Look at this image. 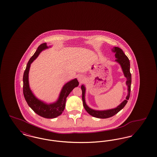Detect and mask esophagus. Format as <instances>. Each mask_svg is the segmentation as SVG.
<instances>
[{
  "mask_svg": "<svg viewBox=\"0 0 157 157\" xmlns=\"http://www.w3.org/2000/svg\"><path fill=\"white\" fill-rule=\"evenodd\" d=\"M78 81L79 82V83H82L84 82V81H85L84 76L82 75H79V76H78Z\"/></svg>",
  "mask_w": 157,
  "mask_h": 157,
  "instance_id": "34e87169",
  "label": "esophagus"
}]
</instances>
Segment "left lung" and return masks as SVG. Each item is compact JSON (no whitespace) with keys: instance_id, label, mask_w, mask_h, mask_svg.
I'll use <instances>...</instances> for the list:
<instances>
[{"instance_id":"left-lung-1","label":"left lung","mask_w":157,"mask_h":157,"mask_svg":"<svg viewBox=\"0 0 157 157\" xmlns=\"http://www.w3.org/2000/svg\"><path fill=\"white\" fill-rule=\"evenodd\" d=\"M112 51L115 53V58L117 59L115 60L117 62H118L121 65L122 71L124 72V74L125 76L127 78V85H128V94L127 95L126 99L124 100L121 104L118 106L116 108L106 110V111H95L94 109H90L89 108L85 103V88L83 85L81 86V90H82V99L83 101V105L86 112H88L90 115L98 118H110L112 116L115 115L125 106L128 102V100L129 99L130 97V93H131V74L130 72V62L128 58L125 55V54L124 53L123 51L120 49L118 47H114L112 49Z\"/></svg>"}]
</instances>
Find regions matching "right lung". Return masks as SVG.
Listing matches in <instances>:
<instances>
[{
	"mask_svg": "<svg viewBox=\"0 0 157 157\" xmlns=\"http://www.w3.org/2000/svg\"><path fill=\"white\" fill-rule=\"evenodd\" d=\"M46 48H48V46L46 43L39 45L36 51L28 61L23 76V92L28 104L36 113L45 118H54L59 116L64 111L67 98L74 88L78 86L79 82L76 79H75L66 83L61 90L58 100L53 104H46L38 100L33 95L29 88L28 81V74L30 64L37 58L40 52Z\"/></svg>",
	"mask_w": 157,
	"mask_h": 157,
	"instance_id": "right-lung-1",
	"label": "right lung"
}]
</instances>
